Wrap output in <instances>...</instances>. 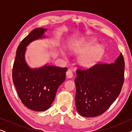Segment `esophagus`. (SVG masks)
I'll return each mask as SVG.
<instances>
[{"label":"esophagus","mask_w":132,"mask_h":132,"mask_svg":"<svg viewBox=\"0 0 132 132\" xmlns=\"http://www.w3.org/2000/svg\"><path fill=\"white\" fill-rule=\"evenodd\" d=\"M73 73L70 71V70H68L66 73V77L67 79H71L73 77Z\"/></svg>","instance_id":"1"}]
</instances>
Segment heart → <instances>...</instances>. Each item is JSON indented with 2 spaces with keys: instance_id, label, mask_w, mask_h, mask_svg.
<instances>
[{
  "instance_id": "heart-1",
  "label": "heart",
  "mask_w": 132,
  "mask_h": 132,
  "mask_svg": "<svg viewBox=\"0 0 132 132\" xmlns=\"http://www.w3.org/2000/svg\"><path fill=\"white\" fill-rule=\"evenodd\" d=\"M72 53L82 55L79 59L80 65L84 68H89L99 62L103 55V47L98 45L96 40L93 38L80 41L72 47Z\"/></svg>"
}]
</instances>
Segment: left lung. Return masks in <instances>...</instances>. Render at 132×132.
Instances as JSON below:
<instances>
[{"label":"left lung","instance_id":"obj_1","mask_svg":"<svg viewBox=\"0 0 132 132\" xmlns=\"http://www.w3.org/2000/svg\"><path fill=\"white\" fill-rule=\"evenodd\" d=\"M122 54L113 63L97 64L86 70H77L75 103L77 112L85 117L103 113L120 94L124 83Z\"/></svg>","mask_w":132,"mask_h":132}]
</instances>
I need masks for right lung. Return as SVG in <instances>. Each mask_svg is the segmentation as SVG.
Here are the masks:
<instances>
[{
  "label": "right lung",
  "instance_id": "1",
  "mask_svg": "<svg viewBox=\"0 0 132 132\" xmlns=\"http://www.w3.org/2000/svg\"><path fill=\"white\" fill-rule=\"evenodd\" d=\"M48 29L38 28L21 41L17 49L12 68V80L21 102L29 109L41 112L48 109L55 100L57 89L65 79L67 68L48 64L32 68L25 59L26 47L30 43L46 38Z\"/></svg>",
  "mask_w": 132,
  "mask_h": 132
}]
</instances>
